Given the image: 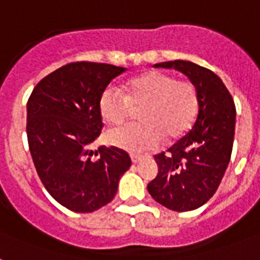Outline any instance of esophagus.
I'll return each mask as SVG.
<instances>
[{
    "instance_id": "1",
    "label": "esophagus",
    "mask_w": 260,
    "mask_h": 260,
    "mask_svg": "<svg viewBox=\"0 0 260 260\" xmlns=\"http://www.w3.org/2000/svg\"><path fill=\"white\" fill-rule=\"evenodd\" d=\"M131 159H132V162L134 163H139L143 160L142 155H136V154H131Z\"/></svg>"
}]
</instances>
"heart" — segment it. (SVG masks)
<instances>
[{
	"instance_id": "heart-1",
	"label": "heart",
	"mask_w": 260,
	"mask_h": 260,
	"mask_svg": "<svg viewBox=\"0 0 260 260\" xmlns=\"http://www.w3.org/2000/svg\"><path fill=\"white\" fill-rule=\"evenodd\" d=\"M139 106L140 124L110 131L106 135L109 144L129 152H144L158 146L165 135L174 139L185 134L197 116V89L189 81H177L162 71H147L129 79L124 93L108 86L98 101L102 120L109 125L122 124L131 108Z\"/></svg>"
}]
</instances>
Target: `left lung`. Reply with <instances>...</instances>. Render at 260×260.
<instances>
[{
    "mask_svg": "<svg viewBox=\"0 0 260 260\" xmlns=\"http://www.w3.org/2000/svg\"><path fill=\"white\" fill-rule=\"evenodd\" d=\"M154 66L175 69L190 79L198 93V114L183 138L167 152L155 155L158 175L147 189L167 209L194 210L216 193L230 163L236 122L234 98L213 71L196 63L171 60Z\"/></svg>",
    "mask_w": 260,
    "mask_h": 260,
    "instance_id": "obj_1",
    "label": "left lung"
}]
</instances>
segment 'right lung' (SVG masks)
<instances>
[{
	"mask_svg": "<svg viewBox=\"0 0 260 260\" xmlns=\"http://www.w3.org/2000/svg\"><path fill=\"white\" fill-rule=\"evenodd\" d=\"M126 69L106 63L62 66L36 85L26 104V136L35 167L47 191L67 209L90 213L109 204L131 167L116 147L91 144L100 136L98 101L110 81Z\"/></svg>",
	"mask_w": 260,
	"mask_h": 260,
	"instance_id": "right-lung-1",
	"label": "right lung"
}]
</instances>
